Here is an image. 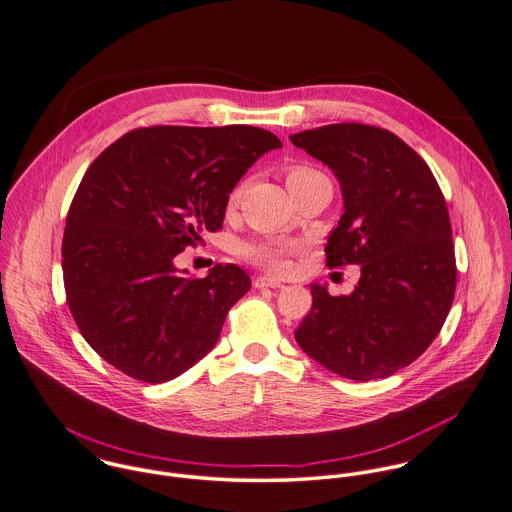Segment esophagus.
<instances>
[{"label":"esophagus","instance_id":"esophagus-1","mask_svg":"<svg viewBox=\"0 0 512 512\" xmlns=\"http://www.w3.org/2000/svg\"><path fill=\"white\" fill-rule=\"evenodd\" d=\"M253 287H255V289H279V287H283V285H281V281L271 279V277H257V279L253 281Z\"/></svg>","mask_w":512,"mask_h":512}]
</instances>
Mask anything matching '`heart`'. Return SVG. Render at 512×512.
<instances>
[{
  "label": "heart",
  "instance_id": "obj_1",
  "mask_svg": "<svg viewBox=\"0 0 512 512\" xmlns=\"http://www.w3.org/2000/svg\"><path fill=\"white\" fill-rule=\"evenodd\" d=\"M318 176H322L318 170H314L310 166L297 164V166H291L287 170V186L293 188V186H299V184L308 182L312 178H318ZM239 196H241V186H237L229 194L227 205L233 207V205L239 202ZM295 249H297V245L291 243V241H285V239H263V241L241 243L239 255L245 261H249V263H253V265H257V267H261V269H265L269 273L281 275V273H287V269H289V261L287 259H289V255Z\"/></svg>",
  "mask_w": 512,
  "mask_h": 512
}]
</instances>
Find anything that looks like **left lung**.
Masks as SVG:
<instances>
[{"label":"left lung","mask_w":512,"mask_h":512,"mask_svg":"<svg viewBox=\"0 0 512 512\" xmlns=\"http://www.w3.org/2000/svg\"><path fill=\"white\" fill-rule=\"evenodd\" d=\"M291 142L326 164L342 188L344 213L324 247L326 265L362 271L350 295L310 285L312 308L295 338L342 378H388L427 350L453 305L445 198L423 158L390 130L342 122Z\"/></svg>","instance_id":"8db88e82"}]
</instances>
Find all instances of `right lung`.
Segmentation results:
<instances>
[{
    "instance_id": "obj_1",
    "label": "right lung",
    "mask_w": 512,
    "mask_h": 512,
    "mask_svg": "<svg viewBox=\"0 0 512 512\" xmlns=\"http://www.w3.org/2000/svg\"><path fill=\"white\" fill-rule=\"evenodd\" d=\"M281 146L247 124L148 126L89 166L67 213L63 281L81 334L110 366L160 384L215 346L251 279L231 263L188 279L176 257L221 229L235 184Z\"/></svg>"
}]
</instances>
